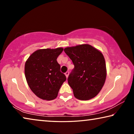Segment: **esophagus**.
Wrapping results in <instances>:
<instances>
[{
	"instance_id": "1",
	"label": "esophagus",
	"mask_w": 134,
	"mask_h": 134,
	"mask_svg": "<svg viewBox=\"0 0 134 134\" xmlns=\"http://www.w3.org/2000/svg\"><path fill=\"white\" fill-rule=\"evenodd\" d=\"M65 75L66 76V77L68 78V77H69V71H67V72L65 73Z\"/></svg>"
}]
</instances>
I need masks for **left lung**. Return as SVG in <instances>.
I'll list each match as a JSON object with an SVG mask.
<instances>
[{"label":"left lung","mask_w":134,"mask_h":134,"mask_svg":"<svg viewBox=\"0 0 134 134\" xmlns=\"http://www.w3.org/2000/svg\"><path fill=\"white\" fill-rule=\"evenodd\" d=\"M64 51L74 65L68 77L74 97L81 100L93 98L102 89L106 78L102 53L89 44L67 47Z\"/></svg>","instance_id":"8db88e82"}]
</instances>
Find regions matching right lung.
<instances>
[{"mask_svg":"<svg viewBox=\"0 0 134 134\" xmlns=\"http://www.w3.org/2000/svg\"><path fill=\"white\" fill-rule=\"evenodd\" d=\"M63 51V48L38 49L27 59L25 64L27 83L40 99L46 100L55 99L61 86L66 80L57 61Z\"/></svg>","mask_w":134,"mask_h":134,"instance_id":"1","label":"right lung"}]
</instances>
